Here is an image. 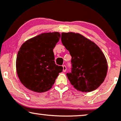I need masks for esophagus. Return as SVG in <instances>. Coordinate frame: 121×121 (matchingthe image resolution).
<instances>
[{
    "label": "esophagus",
    "instance_id": "34e87169",
    "mask_svg": "<svg viewBox=\"0 0 121 121\" xmlns=\"http://www.w3.org/2000/svg\"><path fill=\"white\" fill-rule=\"evenodd\" d=\"M66 70H67V67H66L65 65H63V71L64 72H65Z\"/></svg>",
    "mask_w": 121,
    "mask_h": 121
}]
</instances>
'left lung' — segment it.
Segmentation results:
<instances>
[{
	"label": "left lung",
	"mask_w": 121,
	"mask_h": 121,
	"mask_svg": "<svg viewBox=\"0 0 121 121\" xmlns=\"http://www.w3.org/2000/svg\"><path fill=\"white\" fill-rule=\"evenodd\" d=\"M61 40L72 56L71 72L67 73L71 84L82 92L98 88L107 72L106 59L100 48L82 35L74 32L62 33Z\"/></svg>",
	"instance_id": "1"
}]
</instances>
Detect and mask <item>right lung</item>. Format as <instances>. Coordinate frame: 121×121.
I'll return each mask as SVG.
<instances>
[{
	"label": "right lung",
	"instance_id": "add662e5",
	"mask_svg": "<svg viewBox=\"0 0 121 121\" xmlns=\"http://www.w3.org/2000/svg\"><path fill=\"white\" fill-rule=\"evenodd\" d=\"M60 38L59 32L44 33L21 46L16 58V72L26 88L42 92L52 87L63 70L62 66L56 64L53 51Z\"/></svg>",
	"mask_w": 121,
	"mask_h": 121
}]
</instances>
